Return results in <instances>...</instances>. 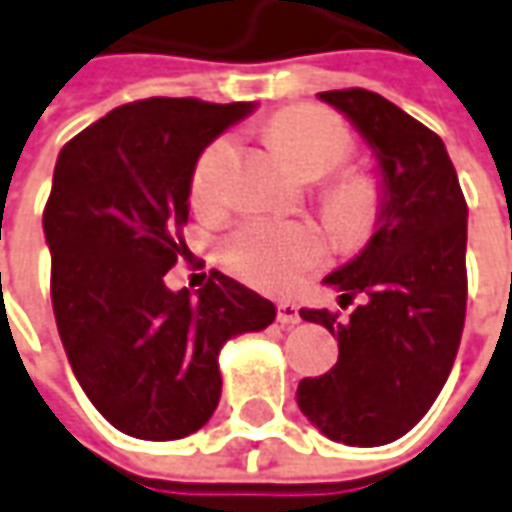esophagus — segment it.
<instances>
[{
    "label": "esophagus",
    "instance_id": "34e87169",
    "mask_svg": "<svg viewBox=\"0 0 512 512\" xmlns=\"http://www.w3.org/2000/svg\"><path fill=\"white\" fill-rule=\"evenodd\" d=\"M277 322H283V325H300V308L294 302H280L277 305Z\"/></svg>",
    "mask_w": 512,
    "mask_h": 512
}]
</instances>
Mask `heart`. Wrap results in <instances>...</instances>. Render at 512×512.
Segmentation results:
<instances>
[{
	"mask_svg": "<svg viewBox=\"0 0 512 512\" xmlns=\"http://www.w3.org/2000/svg\"><path fill=\"white\" fill-rule=\"evenodd\" d=\"M271 137L291 165L305 179H322L347 165L356 151L350 128L325 109L294 106L271 120ZM235 159V142L229 137L212 139L196 159L190 176V193L196 207H218L227 198L229 168ZM322 210L333 232L347 243L370 238L384 212V190L367 173H342L322 190ZM229 269L241 280L285 291L300 283L305 271L316 269L325 257V238L314 224L302 221H269L249 218L229 232L221 246Z\"/></svg>",
	"mask_w": 512,
	"mask_h": 512,
	"instance_id": "obj_1",
	"label": "heart"
}]
</instances>
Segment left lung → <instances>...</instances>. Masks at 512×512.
Listing matches in <instances>:
<instances>
[{
    "label": "left lung",
    "mask_w": 512,
    "mask_h": 512,
    "mask_svg": "<svg viewBox=\"0 0 512 512\" xmlns=\"http://www.w3.org/2000/svg\"><path fill=\"white\" fill-rule=\"evenodd\" d=\"M319 97L356 125L384 176V212L364 252L325 283L339 302L361 297L347 319L300 316L339 339V361L302 378L297 403L325 437L384 446L437 401L460 350L468 300V204L443 139L387 97L333 89Z\"/></svg>",
    "instance_id": "8db88e82"
}]
</instances>
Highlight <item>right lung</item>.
I'll use <instances>...</instances> for the list:
<instances>
[{
    "label": "right lung",
    "instance_id": "1",
    "mask_svg": "<svg viewBox=\"0 0 512 512\" xmlns=\"http://www.w3.org/2000/svg\"><path fill=\"white\" fill-rule=\"evenodd\" d=\"M252 103L148 97L109 111L61 148L44 207L55 325L72 373L114 429L139 440L198 431L221 398L218 350L274 322V305L210 271L170 291L187 252L190 176Z\"/></svg>",
    "mask_w": 512,
    "mask_h": 512
}]
</instances>
